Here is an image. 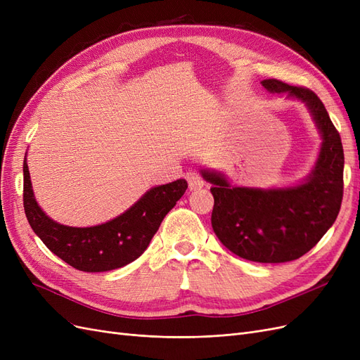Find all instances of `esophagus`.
Wrapping results in <instances>:
<instances>
[{
	"label": "esophagus",
	"mask_w": 360,
	"mask_h": 360,
	"mask_svg": "<svg viewBox=\"0 0 360 360\" xmlns=\"http://www.w3.org/2000/svg\"><path fill=\"white\" fill-rule=\"evenodd\" d=\"M186 179H188V183H189V188H191V189L201 188L202 184H204L202 177L200 176V174H198L197 171H193V169H191V171L186 172Z\"/></svg>",
	"instance_id": "1"
}]
</instances>
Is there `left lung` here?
<instances>
[{
  "instance_id": "1",
  "label": "left lung",
  "mask_w": 360,
  "mask_h": 360,
  "mask_svg": "<svg viewBox=\"0 0 360 360\" xmlns=\"http://www.w3.org/2000/svg\"><path fill=\"white\" fill-rule=\"evenodd\" d=\"M269 93L307 106L321 136L319 158L302 181L284 188L233 186L224 174L201 168L214 198L212 226L222 245L257 263L297 259L320 242L341 209L344 150L323 102L314 91L264 79Z\"/></svg>"
}]
</instances>
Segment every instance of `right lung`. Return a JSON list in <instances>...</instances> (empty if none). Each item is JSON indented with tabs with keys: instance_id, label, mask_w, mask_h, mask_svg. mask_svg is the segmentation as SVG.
Listing matches in <instances>:
<instances>
[{
	"instance_id": "right-lung-1",
	"label": "right lung",
	"mask_w": 360,
	"mask_h": 360,
	"mask_svg": "<svg viewBox=\"0 0 360 360\" xmlns=\"http://www.w3.org/2000/svg\"><path fill=\"white\" fill-rule=\"evenodd\" d=\"M188 181L179 179L151 188L114 219L94 226L58 224L40 209L24 160V209L27 219L52 254L82 271H108L132 263L150 245L163 217L183 197Z\"/></svg>"
}]
</instances>
